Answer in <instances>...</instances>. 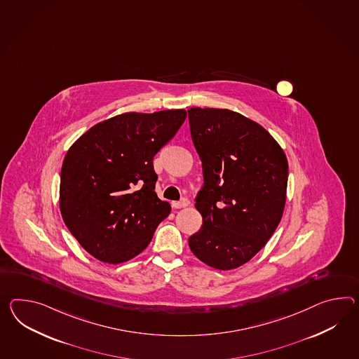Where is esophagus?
<instances>
[{
  "label": "esophagus",
  "instance_id": "1",
  "mask_svg": "<svg viewBox=\"0 0 359 359\" xmlns=\"http://www.w3.org/2000/svg\"><path fill=\"white\" fill-rule=\"evenodd\" d=\"M189 205V200L188 198H183V200H180V201L172 202V206L175 208V209H183V208H187Z\"/></svg>",
  "mask_w": 359,
  "mask_h": 359
}]
</instances>
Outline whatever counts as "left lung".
I'll list each match as a JSON object with an SVG mask.
<instances>
[{"instance_id":"obj_1","label":"left lung","mask_w":359,"mask_h":359,"mask_svg":"<svg viewBox=\"0 0 359 359\" xmlns=\"http://www.w3.org/2000/svg\"><path fill=\"white\" fill-rule=\"evenodd\" d=\"M203 185L196 197L202 227L189 237L192 253L217 270L250 261L280 223L288 161L258 123L227 109H188Z\"/></svg>"}]
</instances>
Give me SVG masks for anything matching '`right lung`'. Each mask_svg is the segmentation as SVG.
<instances>
[{
  "instance_id": "1",
  "label": "right lung",
  "mask_w": 359,
  "mask_h": 359,
  "mask_svg": "<svg viewBox=\"0 0 359 359\" xmlns=\"http://www.w3.org/2000/svg\"><path fill=\"white\" fill-rule=\"evenodd\" d=\"M187 111L126 113L98 123L72 144L61 170L60 209L79 244L102 262L140 254L168 217L158 198L153 158L175 136Z\"/></svg>"
}]
</instances>
